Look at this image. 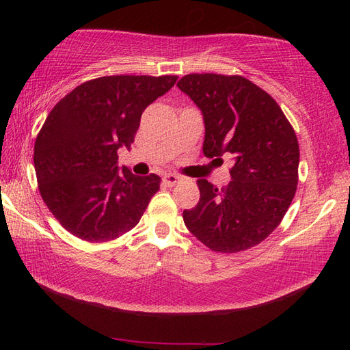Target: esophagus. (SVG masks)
<instances>
[{"instance_id":"1","label":"esophagus","mask_w":350,"mask_h":350,"mask_svg":"<svg viewBox=\"0 0 350 350\" xmlns=\"http://www.w3.org/2000/svg\"><path fill=\"white\" fill-rule=\"evenodd\" d=\"M180 179H182L180 176L173 174V173H168V174H165V176L162 177V180H163V183L167 185V187H174L176 183L180 182Z\"/></svg>"}]
</instances>
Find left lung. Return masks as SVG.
Returning <instances> with one entry per match:
<instances>
[{"instance_id":"left-lung-1","label":"left lung","mask_w":350,"mask_h":350,"mask_svg":"<svg viewBox=\"0 0 350 350\" xmlns=\"http://www.w3.org/2000/svg\"><path fill=\"white\" fill-rule=\"evenodd\" d=\"M177 87L203 113L204 156H233L227 187L197 180L200 202L183 211L185 226L212 251L256 247L280 226L298 187L292 124L271 94L239 75L189 73Z\"/></svg>"}]
</instances>
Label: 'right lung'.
I'll use <instances>...</instances> for the list:
<instances>
[{"label":"right lung","instance_id":"obj_1","mask_svg":"<svg viewBox=\"0 0 350 350\" xmlns=\"http://www.w3.org/2000/svg\"><path fill=\"white\" fill-rule=\"evenodd\" d=\"M176 75H114L83 83L52 108L34 143V168L44 204L73 236L117 239L135 227L161 177L123 167L141 114L176 84Z\"/></svg>","mask_w":350,"mask_h":350}]
</instances>
